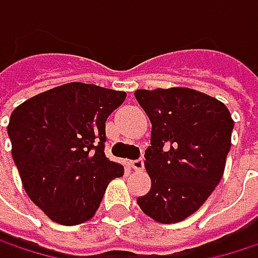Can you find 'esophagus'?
I'll return each mask as SVG.
<instances>
[{
	"instance_id": "obj_1",
	"label": "esophagus",
	"mask_w": 258,
	"mask_h": 258,
	"mask_svg": "<svg viewBox=\"0 0 258 258\" xmlns=\"http://www.w3.org/2000/svg\"><path fill=\"white\" fill-rule=\"evenodd\" d=\"M130 166L136 170V172H140V170H143V167H145V163H143V158H139V160H134V161H131L130 163Z\"/></svg>"
}]
</instances>
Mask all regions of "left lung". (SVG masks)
<instances>
[{"instance_id": "left-lung-1", "label": "left lung", "mask_w": 258, "mask_h": 258, "mask_svg": "<svg viewBox=\"0 0 258 258\" xmlns=\"http://www.w3.org/2000/svg\"><path fill=\"white\" fill-rule=\"evenodd\" d=\"M134 97L152 124L145 152L152 185L137 205L158 223H178L192 215L223 178L232 115L220 100L189 88L137 89Z\"/></svg>"}]
</instances>
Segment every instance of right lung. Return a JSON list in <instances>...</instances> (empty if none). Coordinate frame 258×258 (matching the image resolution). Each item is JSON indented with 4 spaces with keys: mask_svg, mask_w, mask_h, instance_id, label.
Wrapping results in <instances>:
<instances>
[{
    "mask_svg": "<svg viewBox=\"0 0 258 258\" xmlns=\"http://www.w3.org/2000/svg\"><path fill=\"white\" fill-rule=\"evenodd\" d=\"M127 94L72 82L18 106L7 127L29 199L55 223L91 220L109 182L124 175L104 154L106 121Z\"/></svg>",
    "mask_w": 258,
    "mask_h": 258,
    "instance_id": "add662e5",
    "label": "right lung"
}]
</instances>
